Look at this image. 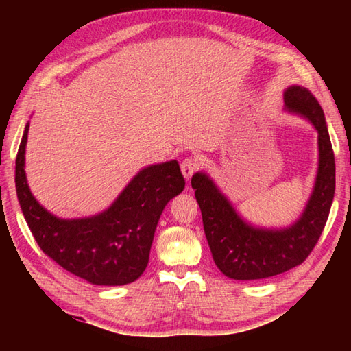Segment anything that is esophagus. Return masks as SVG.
I'll return each mask as SVG.
<instances>
[{"label":"esophagus","mask_w":351,"mask_h":351,"mask_svg":"<svg viewBox=\"0 0 351 351\" xmlns=\"http://www.w3.org/2000/svg\"><path fill=\"white\" fill-rule=\"evenodd\" d=\"M199 169V161L195 160V158H185L182 162H181V170H182V175L187 181L191 180V176L196 173Z\"/></svg>","instance_id":"obj_1"}]
</instances>
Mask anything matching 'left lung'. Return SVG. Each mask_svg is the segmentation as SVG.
Masks as SVG:
<instances>
[{
  "label": "left lung",
  "instance_id": "1",
  "mask_svg": "<svg viewBox=\"0 0 351 351\" xmlns=\"http://www.w3.org/2000/svg\"><path fill=\"white\" fill-rule=\"evenodd\" d=\"M289 111L304 116L318 132V173L302 217L279 230L247 225L205 173L191 178L202 211L205 237L219 270L230 279L253 280L300 265L319 240L335 195V155L323 108L308 88L293 86L283 95Z\"/></svg>",
  "mask_w": 351,
  "mask_h": 351
}]
</instances>
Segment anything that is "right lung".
Wrapping results in <instances>:
<instances>
[{
  "mask_svg": "<svg viewBox=\"0 0 351 351\" xmlns=\"http://www.w3.org/2000/svg\"><path fill=\"white\" fill-rule=\"evenodd\" d=\"M28 123L16 155L14 182L22 214L36 243L64 270L95 285H126L138 279L149 261L160 215L185 187L178 161L140 171L107 211L63 220L42 208L25 180Z\"/></svg>",
  "mask_w": 351,
  "mask_h": 351,
  "instance_id": "add662e5",
  "label": "right lung"
}]
</instances>
